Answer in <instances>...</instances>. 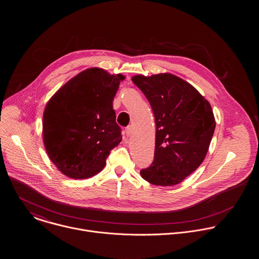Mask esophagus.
Segmentation results:
<instances>
[{
  "instance_id": "1",
  "label": "esophagus",
  "mask_w": 259,
  "mask_h": 259,
  "mask_svg": "<svg viewBox=\"0 0 259 259\" xmlns=\"http://www.w3.org/2000/svg\"><path fill=\"white\" fill-rule=\"evenodd\" d=\"M133 133H134V127H133L132 125H130V126H127V127L125 128V135H126L127 137L132 136Z\"/></svg>"
}]
</instances>
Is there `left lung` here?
Returning a JSON list of instances; mask_svg holds the SVG:
<instances>
[{
    "label": "left lung",
    "instance_id": "8db88e82",
    "mask_svg": "<svg viewBox=\"0 0 259 259\" xmlns=\"http://www.w3.org/2000/svg\"><path fill=\"white\" fill-rule=\"evenodd\" d=\"M132 79L147 97L156 126L154 159L141 176L151 185H178L207 153L215 130L211 106L175 74H139Z\"/></svg>",
    "mask_w": 259,
    "mask_h": 259
}]
</instances>
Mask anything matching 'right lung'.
Masks as SVG:
<instances>
[{
  "mask_svg": "<svg viewBox=\"0 0 259 259\" xmlns=\"http://www.w3.org/2000/svg\"><path fill=\"white\" fill-rule=\"evenodd\" d=\"M122 74L88 69L65 83L48 102L42 116L47 153L65 176L83 180L99 174L121 141L112 101Z\"/></svg>",
  "mask_w": 259,
  "mask_h": 259,
  "instance_id": "add662e5",
  "label": "right lung"
}]
</instances>
